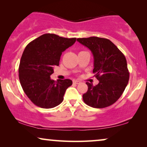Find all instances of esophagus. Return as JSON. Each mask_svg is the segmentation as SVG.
I'll return each mask as SVG.
<instances>
[{"mask_svg":"<svg viewBox=\"0 0 147 147\" xmlns=\"http://www.w3.org/2000/svg\"><path fill=\"white\" fill-rule=\"evenodd\" d=\"M74 83L76 84H79L80 83V81H78V80H74Z\"/></svg>","mask_w":147,"mask_h":147,"instance_id":"obj_1","label":"esophagus"}]
</instances>
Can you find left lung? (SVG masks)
<instances>
[{
    "instance_id": "8db88e82",
    "label": "left lung",
    "mask_w": 147,
    "mask_h": 147,
    "mask_svg": "<svg viewBox=\"0 0 147 147\" xmlns=\"http://www.w3.org/2000/svg\"><path fill=\"white\" fill-rule=\"evenodd\" d=\"M94 56L93 73L99 80L95 86L86 82L88 89L83 95L84 102L96 108L108 107L122 96L129 80L125 56L109 39L98 37L78 38Z\"/></svg>"
}]
</instances>
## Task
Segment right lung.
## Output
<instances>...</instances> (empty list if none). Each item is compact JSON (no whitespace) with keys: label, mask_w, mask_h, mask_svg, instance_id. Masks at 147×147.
Returning a JSON list of instances; mask_svg holds the SVG:
<instances>
[{"label":"right lung","mask_w":147,"mask_h":147,"mask_svg":"<svg viewBox=\"0 0 147 147\" xmlns=\"http://www.w3.org/2000/svg\"><path fill=\"white\" fill-rule=\"evenodd\" d=\"M76 38H65L47 33L28 44L19 67L21 85L26 95L36 106L52 108L60 104L71 80L55 82L50 76L58 66L62 52L73 45Z\"/></svg>","instance_id":"obj_1"}]
</instances>
